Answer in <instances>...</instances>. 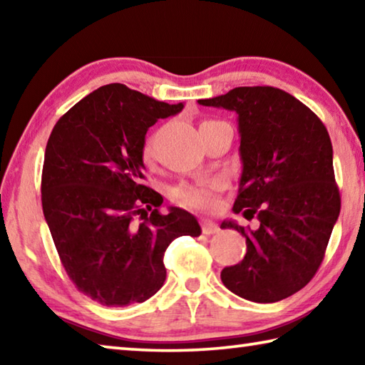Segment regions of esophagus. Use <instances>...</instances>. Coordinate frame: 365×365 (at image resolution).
Returning a JSON list of instances; mask_svg holds the SVG:
<instances>
[{"label": "esophagus", "mask_w": 365, "mask_h": 365, "mask_svg": "<svg viewBox=\"0 0 365 365\" xmlns=\"http://www.w3.org/2000/svg\"><path fill=\"white\" fill-rule=\"evenodd\" d=\"M200 224H201V230H202V233H205V235H212V233H217L219 232L217 224H215V222H212V220L201 219Z\"/></svg>", "instance_id": "1"}]
</instances>
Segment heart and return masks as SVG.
I'll return each instance as SVG.
<instances>
[{
	"mask_svg": "<svg viewBox=\"0 0 365 365\" xmlns=\"http://www.w3.org/2000/svg\"><path fill=\"white\" fill-rule=\"evenodd\" d=\"M143 158L145 160L151 159L150 145L145 146ZM222 187H224V182L219 180V178L205 183H182L174 190V197L180 206L197 209V211H211V209L217 206V193Z\"/></svg>",
	"mask_w": 365,
	"mask_h": 365,
	"instance_id": "b5f03b06",
	"label": "heart"
}]
</instances>
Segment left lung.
<instances>
[{"label":"left lung","mask_w":365,"mask_h":365,"mask_svg":"<svg viewBox=\"0 0 365 365\" xmlns=\"http://www.w3.org/2000/svg\"><path fill=\"white\" fill-rule=\"evenodd\" d=\"M197 103L238 114L243 170L233 212L259 220L256 230L222 222L243 235L248 250L220 279L248 301L285 299L316 275L341 207L329 132L311 109L274 86H238Z\"/></svg>","instance_id":"left-lung-1"}]
</instances>
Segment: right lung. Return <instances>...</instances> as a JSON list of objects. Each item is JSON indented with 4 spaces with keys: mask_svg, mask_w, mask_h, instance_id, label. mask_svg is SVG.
<instances>
[{
    "mask_svg": "<svg viewBox=\"0 0 365 365\" xmlns=\"http://www.w3.org/2000/svg\"><path fill=\"white\" fill-rule=\"evenodd\" d=\"M182 109L109 83L72 106L49 135L43 214L69 279L103 306L150 299L164 285L168 246L201 235L183 209L160 214L163 196L145 185L148 128Z\"/></svg>",
    "mask_w": 365,
    "mask_h": 365,
    "instance_id": "obj_1",
    "label": "right lung"
}]
</instances>
